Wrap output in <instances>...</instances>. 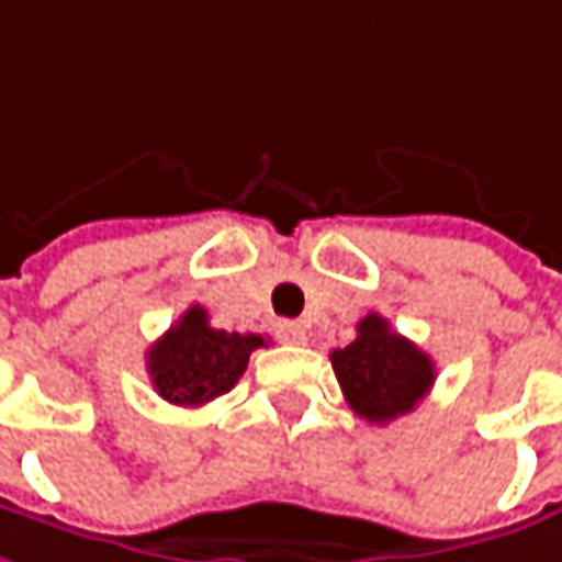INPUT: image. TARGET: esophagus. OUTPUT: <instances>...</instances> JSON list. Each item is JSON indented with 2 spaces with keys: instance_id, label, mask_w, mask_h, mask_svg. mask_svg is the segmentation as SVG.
Masks as SVG:
<instances>
[{
  "instance_id": "1",
  "label": "esophagus",
  "mask_w": 562,
  "mask_h": 562,
  "mask_svg": "<svg viewBox=\"0 0 562 562\" xmlns=\"http://www.w3.org/2000/svg\"><path fill=\"white\" fill-rule=\"evenodd\" d=\"M277 334H280V340H285V344H305L308 340V331H305L302 322H280Z\"/></svg>"
}]
</instances>
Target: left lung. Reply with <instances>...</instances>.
I'll return each instance as SVG.
<instances>
[{
    "mask_svg": "<svg viewBox=\"0 0 562 562\" xmlns=\"http://www.w3.org/2000/svg\"><path fill=\"white\" fill-rule=\"evenodd\" d=\"M331 367L347 405L373 425L415 412L434 385L431 357L392 331L383 315H367L357 325V340L334 350Z\"/></svg>",
    "mask_w": 562,
    "mask_h": 562,
    "instance_id": "1",
    "label": "left lung"
}]
</instances>
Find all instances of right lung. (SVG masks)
Listing matches in <instances>:
<instances>
[{"instance_id":"obj_1","label":"right lung","mask_w":562,"mask_h":562,"mask_svg":"<svg viewBox=\"0 0 562 562\" xmlns=\"http://www.w3.org/2000/svg\"><path fill=\"white\" fill-rule=\"evenodd\" d=\"M257 347H267L260 334L212 328L209 312L189 305L177 325L147 350V373L170 405L195 408L231 392Z\"/></svg>"}]
</instances>
